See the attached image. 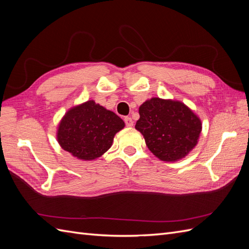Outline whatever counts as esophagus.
I'll return each mask as SVG.
<instances>
[{
	"label": "esophagus",
	"mask_w": 249,
	"mask_h": 249,
	"mask_svg": "<svg viewBox=\"0 0 249 249\" xmlns=\"http://www.w3.org/2000/svg\"><path fill=\"white\" fill-rule=\"evenodd\" d=\"M124 123H125V125H126V126H129V127H131V126H133V125H134L133 119H132L131 117H129V116L124 117Z\"/></svg>",
	"instance_id": "obj_1"
}]
</instances>
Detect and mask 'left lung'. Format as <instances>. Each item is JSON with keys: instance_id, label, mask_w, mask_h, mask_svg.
Here are the masks:
<instances>
[{"instance_id": "obj_1", "label": "left lung", "mask_w": 249, "mask_h": 249, "mask_svg": "<svg viewBox=\"0 0 249 249\" xmlns=\"http://www.w3.org/2000/svg\"><path fill=\"white\" fill-rule=\"evenodd\" d=\"M139 115L135 129L161 161H179L196 146L201 120L184 103L152 97L139 107Z\"/></svg>"}]
</instances>
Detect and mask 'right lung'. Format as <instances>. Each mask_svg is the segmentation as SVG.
<instances>
[{"label": "right lung", "mask_w": 249, "mask_h": 249, "mask_svg": "<svg viewBox=\"0 0 249 249\" xmlns=\"http://www.w3.org/2000/svg\"><path fill=\"white\" fill-rule=\"evenodd\" d=\"M124 120L93 100L71 107L60 120L56 133L59 145L82 161L100 158L111 147Z\"/></svg>", "instance_id": "obj_1"}]
</instances>
